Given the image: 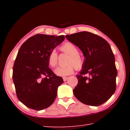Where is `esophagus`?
<instances>
[{
  "instance_id": "1",
  "label": "esophagus",
  "mask_w": 130,
  "mask_h": 130,
  "mask_svg": "<svg viewBox=\"0 0 130 130\" xmlns=\"http://www.w3.org/2000/svg\"><path fill=\"white\" fill-rule=\"evenodd\" d=\"M68 79H69V78L67 77H63V80H64V82L66 81Z\"/></svg>"
}]
</instances>
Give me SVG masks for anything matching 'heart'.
<instances>
[{"mask_svg": "<svg viewBox=\"0 0 130 130\" xmlns=\"http://www.w3.org/2000/svg\"><path fill=\"white\" fill-rule=\"evenodd\" d=\"M60 50L70 55V65L66 67H58L55 70V73L57 76L64 77L72 74L74 72V67L77 70L80 69L84 64L83 58L78 55L77 48L72 43L67 42L60 47ZM48 63L52 67H55L57 64L58 55L55 50L52 51L47 57ZM74 66V67L73 66Z\"/></svg>", "mask_w": 130, "mask_h": 130, "instance_id": "obj_1", "label": "heart"}]
</instances>
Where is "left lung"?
Returning a JSON list of instances; mask_svg holds the SVG:
<instances>
[{"mask_svg": "<svg viewBox=\"0 0 130 130\" xmlns=\"http://www.w3.org/2000/svg\"><path fill=\"white\" fill-rule=\"evenodd\" d=\"M66 38L77 46L85 57L78 84L73 93L86 105L96 106L105 103L116 90L117 70L111 47L104 38L88 31H82Z\"/></svg>", "mask_w": 130, "mask_h": 130, "instance_id": "left-lung-1", "label": "left lung"}]
</instances>
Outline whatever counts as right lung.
Listing matches in <instances>:
<instances>
[{
	"label": "right lung",
	"mask_w": 130,
	"mask_h": 130,
	"mask_svg": "<svg viewBox=\"0 0 130 130\" xmlns=\"http://www.w3.org/2000/svg\"><path fill=\"white\" fill-rule=\"evenodd\" d=\"M64 39V35L37 34L20 47L13 67L12 79L17 96L26 106L40 111L54 103L58 87L64 81L48 67L47 57Z\"/></svg>",
	"instance_id": "obj_1"
}]
</instances>
